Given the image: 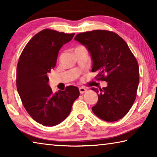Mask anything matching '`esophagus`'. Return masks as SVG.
<instances>
[{"label":"esophagus","mask_w":157,"mask_h":157,"mask_svg":"<svg viewBox=\"0 0 157 157\" xmlns=\"http://www.w3.org/2000/svg\"><path fill=\"white\" fill-rule=\"evenodd\" d=\"M79 93H80V94H84V92L86 91V89L84 88V87H83V86L79 87Z\"/></svg>","instance_id":"esophagus-1"}]
</instances>
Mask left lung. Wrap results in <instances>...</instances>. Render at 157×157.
<instances>
[{
	"label": "left lung",
	"instance_id": "1",
	"mask_svg": "<svg viewBox=\"0 0 157 157\" xmlns=\"http://www.w3.org/2000/svg\"><path fill=\"white\" fill-rule=\"evenodd\" d=\"M76 41L86 46L93 59L92 72L107 87L91 88L98 95L92 107L103 121H116L126 115L134 104L139 83L137 60L123 38L113 32L95 30L79 33Z\"/></svg>",
	"mask_w": 157,
	"mask_h": 157
}]
</instances>
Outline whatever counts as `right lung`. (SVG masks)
Masks as SVG:
<instances>
[{
	"mask_svg": "<svg viewBox=\"0 0 157 157\" xmlns=\"http://www.w3.org/2000/svg\"><path fill=\"white\" fill-rule=\"evenodd\" d=\"M75 33L44 29L26 44L17 68V87L23 107L34 121L44 126H55L67 118L79 91L68 86L53 94L48 75L56 66L58 52Z\"/></svg>",
	"mask_w": 157,
	"mask_h": 157,
	"instance_id": "add662e5",
	"label": "right lung"
}]
</instances>
